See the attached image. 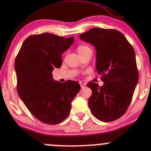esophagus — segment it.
<instances>
[{
    "label": "esophagus",
    "mask_w": 151,
    "mask_h": 151,
    "mask_svg": "<svg viewBox=\"0 0 151 151\" xmlns=\"http://www.w3.org/2000/svg\"><path fill=\"white\" fill-rule=\"evenodd\" d=\"M80 87H81V88H84L85 87H86V83H83V82H80Z\"/></svg>",
    "instance_id": "obj_1"
}]
</instances>
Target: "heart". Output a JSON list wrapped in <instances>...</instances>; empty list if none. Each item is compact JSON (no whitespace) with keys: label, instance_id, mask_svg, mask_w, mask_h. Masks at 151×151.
<instances>
[{"label":"heart","instance_id":"b5f03b06","mask_svg":"<svg viewBox=\"0 0 151 151\" xmlns=\"http://www.w3.org/2000/svg\"><path fill=\"white\" fill-rule=\"evenodd\" d=\"M88 49H89V47L85 46V45H80V46L77 47V51H78V53H80L81 52H83L85 51V50H88Z\"/></svg>","mask_w":151,"mask_h":151}]
</instances>
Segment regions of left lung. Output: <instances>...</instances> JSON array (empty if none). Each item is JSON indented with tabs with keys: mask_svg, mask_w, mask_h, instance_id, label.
Listing matches in <instances>:
<instances>
[{
	"mask_svg": "<svg viewBox=\"0 0 151 151\" xmlns=\"http://www.w3.org/2000/svg\"><path fill=\"white\" fill-rule=\"evenodd\" d=\"M96 50V67L104 85L88 83L92 90L88 106L103 122L121 118L127 110L139 80L135 52L123 33L114 29L94 28L80 36Z\"/></svg>",
	"mask_w": 151,
	"mask_h": 151,
	"instance_id": "1",
	"label": "left lung"
}]
</instances>
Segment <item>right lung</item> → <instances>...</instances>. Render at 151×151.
I'll return each instance as SVG.
<instances>
[{
	"mask_svg": "<svg viewBox=\"0 0 151 151\" xmlns=\"http://www.w3.org/2000/svg\"><path fill=\"white\" fill-rule=\"evenodd\" d=\"M73 42L74 36L32 35L24 41L15 58L18 95L30 113L47 124H58L67 118L80 90L77 82L60 83L52 74L55 68L61 66V55Z\"/></svg>",
	"mask_w": 151,
	"mask_h": 151,
	"instance_id": "obj_1",
	"label": "right lung"
}]
</instances>
